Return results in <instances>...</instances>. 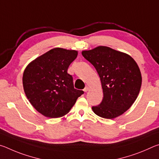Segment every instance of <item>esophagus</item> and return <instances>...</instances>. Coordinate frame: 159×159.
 Listing matches in <instances>:
<instances>
[{"label": "esophagus", "mask_w": 159, "mask_h": 159, "mask_svg": "<svg viewBox=\"0 0 159 159\" xmlns=\"http://www.w3.org/2000/svg\"><path fill=\"white\" fill-rule=\"evenodd\" d=\"M88 90H89V87H88V86H85V88L83 89V91H84V92H87Z\"/></svg>", "instance_id": "1"}]
</instances>
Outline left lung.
<instances>
[{
    "instance_id": "obj_1",
    "label": "left lung",
    "mask_w": 159,
    "mask_h": 159,
    "mask_svg": "<svg viewBox=\"0 0 159 159\" xmlns=\"http://www.w3.org/2000/svg\"><path fill=\"white\" fill-rule=\"evenodd\" d=\"M100 78L104 97L92 107L104 118H116L127 111L136 100L142 85V76L136 61L130 55L107 46L82 51Z\"/></svg>"
}]
</instances>
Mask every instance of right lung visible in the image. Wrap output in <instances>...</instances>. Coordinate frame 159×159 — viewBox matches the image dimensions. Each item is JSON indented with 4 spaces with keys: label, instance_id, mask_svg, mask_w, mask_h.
Masks as SVG:
<instances>
[{
    "label": "right lung",
    "instance_id": "1",
    "mask_svg": "<svg viewBox=\"0 0 159 159\" xmlns=\"http://www.w3.org/2000/svg\"><path fill=\"white\" fill-rule=\"evenodd\" d=\"M76 50L55 48L29 63L22 83L31 105L42 115L59 118L66 115L83 90L75 89L69 66L76 58Z\"/></svg>",
    "mask_w": 159,
    "mask_h": 159
}]
</instances>
